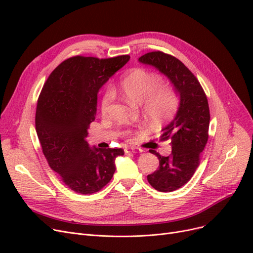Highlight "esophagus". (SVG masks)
<instances>
[{"mask_svg":"<svg viewBox=\"0 0 253 253\" xmlns=\"http://www.w3.org/2000/svg\"><path fill=\"white\" fill-rule=\"evenodd\" d=\"M125 152H126V153H139L140 151L135 149V148H132V147H126V148L125 149Z\"/></svg>","mask_w":253,"mask_h":253,"instance_id":"obj_1","label":"esophagus"}]
</instances>
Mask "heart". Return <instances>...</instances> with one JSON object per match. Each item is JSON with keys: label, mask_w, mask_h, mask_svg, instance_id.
<instances>
[{"label": "heart", "mask_w": 253, "mask_h": 253, "mask_svg": "<svg viewBox=\"0 0 253 253\" xmlns=\"http://www.w3.org/2000/svg\"><path fill=\"white\" fill-rule=\"evenodd\" d=\"M158 75L142 68H135L120 81V90L126 101L141 105L144 117L155 124L170 119L177 108V96L168 85H164ZM114 99L111 88L105 90L101 100V111L105 113Z\"/></svg>", "instance_id": "heart-1"}]
</instances>
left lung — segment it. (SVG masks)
Masks as SVG:
<instances>
[{
  "label": "left lung",
  "mask_w": 253,
  "mask_h": 253,
  "mask_svg": "<svg viewBox=\"0 0 253 253\" xmlns=\"http://www.w3.org/2000/svg\"><path fill=\"white\" fill-rule=\"evenodd\" d=\"M142 64L155 67L165 75L179 98L178 109L172 121L162 128L160 140L170 139L172 153L158 157V169L148 175L150 185L160 192H172L191 179L200 165L201 153L208 141L210 124L209 105L205 91L195 76L181 61L162 51L141 56Z\"/></svg>",
  "instance_id": "8db88e82"
}]
</instances>
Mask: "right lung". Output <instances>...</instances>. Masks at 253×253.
<instances>
[{"label": "right lung", "mask_w": 253, "mask_h": 253, "mask_svg": "<svg viewBox=\"0 0 253 253\" xmlns=\"http://www.w3.org/2000/svg\"><path fill=\"white\" fill-rule=\"evenodd\" d=\"M129 56L110 59L73 57L48 77L38 100L36 131L44 156L65 185L81 194L101 190L116 170L122 149L90 147L89 124L95 120L98 93Z\"/></svg>", "instance_id": "right-lung-1"}]
</instances>
